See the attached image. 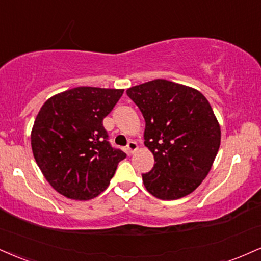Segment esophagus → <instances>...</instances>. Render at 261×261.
Wrapping results in <instances>:
<instances>
[{
    "mask_svg": "<svg viewBox=\"0 0 261 261\" xmlns=\"http://www.w3.org/2000/svg\"><path fill=\"white\" fill-rule=\"evenodd\" d=\"M137 148H139V146H137V143L135 142V141H130L126 146V150L128 154H133V153L136 152Z\"/></svg>",
    "mask_w": 261,
    "mask_h": 261,
    "instance_id": "34e87169",
    "label": "esophagus"
}]
</instances>
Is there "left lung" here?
Returning a JSON list of instances; mask_svg holds the SVG:
<instances>
[{
	"instance_id": "left-lung-1",
	"label": "left lung",
	"mask_w": 261,
	"mask_h": 261,
	"mask_svg": "<svg viewBox=\"0 0 261 261\" xmlns=\"http://www.w3.org/2000/svg\"><path fill=\"white\" fill-rule=\"evenodd\" d=\"M142 113L144 146L154 166L142 174L147 191L163 200L192 193L212 169L221 130L208 99L198 90L164 79L126 90Z\"/></svg>"
}]
</instances>
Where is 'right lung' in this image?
I'll list each match as a JSON object with an SVG mask.
<instances>
[{
    "label": "right lung",
    "mask_w": 261,
    "mask_h": 261,
    "mask_svg": "<svg viewBox=\"0 0 261 261\" xmlns=\"http://www.w3.org/2000/svg\"><path fill=\"white\" fill-rule=\"evenodd\" d=\"M122 93L80 86L55 95L41 107L31 130L33 154L49 185L67 198H95L126 158L111 146L103 127V119Z\"/></svg>",
    "instance_id": "right-lung-1"
}]
</instances>
